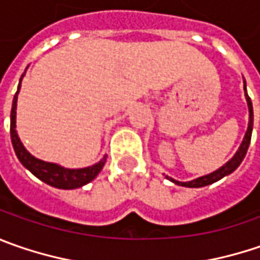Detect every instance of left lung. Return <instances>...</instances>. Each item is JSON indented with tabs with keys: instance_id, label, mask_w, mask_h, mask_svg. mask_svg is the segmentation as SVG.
Masks as SVG:
<instances>
[{
	"instance_id": "obj_1",
	"label": "left lung",
	"mask_w": 260,
	"mask_h": 260,
	"mask_svg": "<svg viewBox=\"0 0 260 260\" xmlns=\"http://www.w3.org/2000/svg\"><path fill=\"white\" fill-rule=\"evenodd\" d=\"M243 88H244V97H246V102H247V109H249V123H247V131L244 134V138H243L242 144L239 147V150L236 151V154L233 155L232 158L227 161L225 164H222L220 169H217L215 172L209 173V175L201 176V177H197L193 180H189V182H179L173 177H169L166 176V179H169L170 182H173L175 185H179V186H185V187H202V186H208V185H212L215 182H218L220 179L225 177V176L232 175L233 172L242 164L243 158L246 157V152H247V148H249V144H250V138H252V131H253V106H252V100L250 97L247 96V90H246V81L243 80Z\"/></svg>"
}]
</instances>
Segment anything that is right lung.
I'll use <instances>...</instances> for the list:
<instances>
[{"label":"right lung","mask_w":260,"mask_h":260,"mask_svg":"<svg viewBox=\"0 0 260 260\" xmlns=\"http://www.w3.org/2000/svg\"><path fill=\"white\" fill-rule=\"evenodd\" d=\"M24 74L20 78V83L17 87V93L13 99V108H11V123H10V134H11V142H13V148L16 151V155L20 160V163L23 164L28 172H31L38 179L42 182L48 183L49 186L58 187V189H77L90 183L94 177H96L100 170L103 169V166L106 163L108 155H103V158L99 163L83 167V169H67L56 163H49V161H43L40 158H36L35 155H31L30 152L24 148L23 142L18 138L17 129H16V115H17V96L21 87V80H23Z\"/></svg>","instance_id":"obj_1"}]
</instances>
